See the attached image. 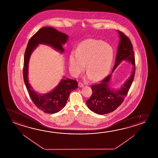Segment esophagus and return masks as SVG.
I'll return each mask as SVG.
<instances>
[{
    "instance_id": "34e87169",
    "label": "esophagus",
    "mask_w": 158,
    "mask_h": 158,
    "mask_svg": "<svg viewBox=\"0 0 158 158\" xmlns=\"http://www.w3.org/2000/svg\"><path fill=\"white\" fill-rule=\"evenodd\" d=\"M78 86L81 88V87H84V84H83V83H81V82H79V83H78Z\"/></svg>"
}]
</instances>
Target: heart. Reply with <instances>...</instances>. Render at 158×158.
Here are the masks:
<instances>
[{"label":"heart","instance_id":"b5f03b06","mask_svg":"<svg viewBox=\"0 0 158 158\" xmlns=\"http://www.w3.org/2000/svg\"><path fill=\"white\" fill-rule=\"evenodd\" d=\"M114 57L112 46L101 40L87 39L78 45L76 52L69 56V69L77 77L84 70L88 71L87 79L100 81L109 73Z\"/></svg>","mask_w":158,"mask_h":158}]
</instances>
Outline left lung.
<instances>
[{
  "label": "left lung",
  "mask_w": 158,
  "mask_h": 158,
  "mask_svg": "<svg viewBox=\"0 0 158 158\" xmlns=\"http://www.w3.org/2000/svg\"><path fill=\"white\" fill-rule=\"evenodd\" d=\"M118 31L120 40L116 53L115 63L111 73L118 64L124 60L132 63L133 69L129 78L118 90H114L109 87L112 74L103 79L100 83L92 85V94L90 98L87 100L86 103L91 111L99 115L111 113L122 104L127 95L135 77V57L132 43L129 38L125 35L123 32Z\"/></svg>",
  "instance_id": "obj_1"
}]
</instances>
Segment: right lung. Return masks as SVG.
<instances>
[{
  "mask_svg": "<svg viewBox=\"0 0 158 158\" xmlns=\"http://www.w3.org/2000/svg\"><path fill=\"white\" fill-rule=\"evenodd\" d=\"M68 36L52 27H42L29 40L24 55L23 77L29 96L36 106L43 112L54 114L61 111L66 105L71 91L77 88V81L61 79L58 85L48 94H40L32 89L28 81L29 59L32 52L39 44L50 45L63 53L62 44L67 42Z\"/></svg>",
  "mask_w": 158,
  "mask_h": 158,
  "instance_id": "right-lung-1",
  "label": "right lung"
}]
</instances>
